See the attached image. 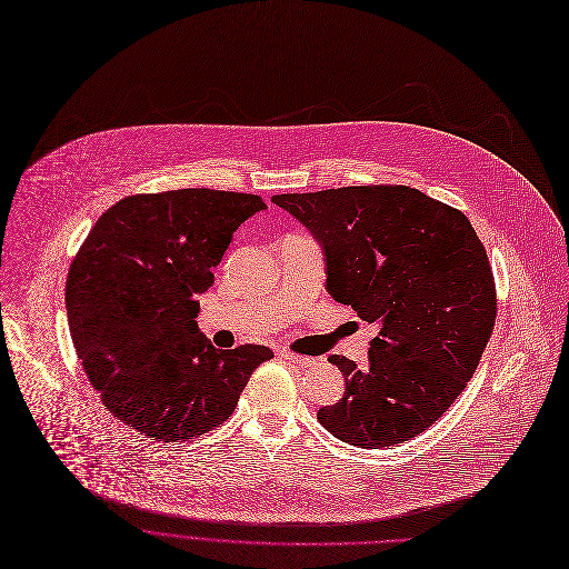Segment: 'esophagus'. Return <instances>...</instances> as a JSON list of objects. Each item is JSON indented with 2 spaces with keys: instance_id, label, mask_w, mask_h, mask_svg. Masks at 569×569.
I'll return each mask as SVG.
<instances>
[{
  "instance_id": "34e87169",
  "label": "esophagus",
  "mask_w": 569,
  "mask_h": 569,
  "mask_svg": "<svg viewBox=\"0 0 569 569\" xmlns=\"http://www.w3.org/2000/svg\"><path fill=\"white\" fill-rule=\"evenodd\" d=\"M279 356H281V358H286V360H290V363H297V366H301V368L316 366V358H311V356H299V353H292L290 349H281V351H279Z\"/></svg>"
}]
</instances>
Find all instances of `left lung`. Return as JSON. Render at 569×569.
I'll return each instance as SVG.
<instances>
[{"label":"left lung","mask_w":569,"mask_h":569,"mask_svg":"<svg viewBox=\"0 0 569 569\" xmlns=\"http://www.w3.org/2000/svg\"><path fill=\"white\" fill-rule=\"evenodd\" d=\"M272 201L320 242L329 295L379 325L368 366L329 356L345 395L318 410L320 425L363 449L420 436L468 386L495 329V279L470 220L408 186Z\"/></svg>","instance_id":"8db88e82"}]
</instances>
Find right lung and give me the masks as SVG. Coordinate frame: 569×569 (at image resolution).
Here are the masks:
<instances>
[{"label": "right lung", "mask_w": 569, "mask_h": 569, "mask_svg": "<svg viewBox=\"0 0 569 569\" xmlns=\"http://www.w3.org/2000/svg\"><path fill=\"white\" fill-rule=\"evenodd\" d=\"M258 194L183 188L120 199L68 272L66 308L83 370L113 416L147 438L192 440L231 418L263 345L216 349L199 301Z\"/></svg>", "instance_id": "1"}]
</instances>
